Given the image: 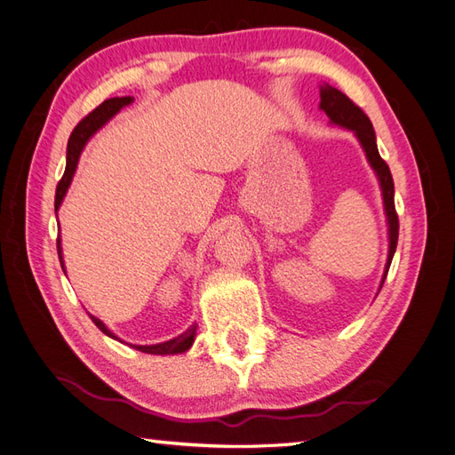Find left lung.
Here are the masks:
<instances>
[{
    "mask_svg": "<svg viewBox=\"0 0 455 455\" xmlns=\"http://www.w3.org/2000/svg\"><path fill=\"white\" fill-rule=\"evenodd\" d=\"M320 108L327 114V118L331 120V124L341 125V128H347L355 132L356 140L361 141L363 149L366 153L368 163L374 168V172L378 176L379 188H382V197H384V209H386V217H387V236H389V251H387V261H386V269H384V277L382 283H379V289L386 281V275L389 271V263L394 259V253L397 248V236H399V219L395 213V204H394V178L392 172H389V166L386 161L378 153V145H376V133L372 128V122L368 116L361 110V107L343 94L341 91H337L335 87H330V84H322L320 89Z\"/></svg>",
    "mask_w": 455,
    "mask_h": 455,
    "instance_id": "left-lung-1",
    "label": "left lung"
}]
</instances>
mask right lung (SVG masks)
<instances>
[{
	"mask_svg": "<svg viewBox=\"0 0 455 455\" xmlns=\"http://www.w3.org/2000/svg\"><path fill=\"white\" fill-rule=\"evenodd\" d=\"M132 102H133L132 97H116V99L104 100L89 116H84V118L76 125V130L71 132L69 141H68L66 172H63L60 184L56 188V211L60 209L63 197H66V192H68V188L71 184L73 174H76V168H77L79 156H81V151L84 149V145H87V141L102 128L104 124H107L110 118H114L116 114H118L124 107H128V104H132ZM58 256H60L61 269H63V273H66V266H63V256H61V240H60V236H58ZM91 320L94 322V325H97L104 335L112 337V339H118V337H116L99 318H94V315H91ZM196 330H197V325L194 323V325H189L184 333H180L178 337H174V339H171V341L156 343V345H132V347L137 348V351L149 353V355H178V353H186L188 348L192 347L194 339H196Z\"/></svg>",
	"mask_w": 455,
	"mask_h": 455,
	"instance_id": "1",
	"label": "right lung"
}]
</instances>
